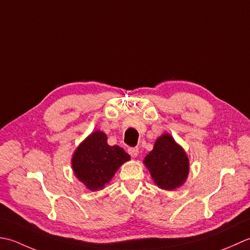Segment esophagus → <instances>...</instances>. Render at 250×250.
Here are the masks:
<instances>
[{
    "label": "esophagus",
    "mask_w": 250,
    "mask_h": 250,
    "mask_svg": "<svg viewBox=\"0 0 250 250\" xmlns=\"http://www.w3.org/2000/svg\"><path fill=\"white\" fill-rule=\"evenodd\" d=\"M128 153L130 154L131 157H137V155H138L139 153V149L138 147H128Z\"/></svg>",
    "instance_id": "1"
}]
</instances>
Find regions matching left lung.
I'll use <instances>...</instances> for the list:
<instances>
[{
    "instance_id": "left-lung-1",
    "label": "left lung",
    "mask_w": 250,
    "mask_h": 250,
    "mask_svg": "<svg viewBox=\"0 0 250 250\" xmlns=\"http://www.w3.org/2000/svg\"><path fill=\"white\" fill-rule=\"evenodd\" d=\"M144 163L155 185L167 191L181 187L190 170L185 150L169 134L157 138L153 150L145 157Z\"/></svg>"
}]
</instances>
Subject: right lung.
Here are the masks:
<instances>
[{
    "label": "right lung",
    "mask_w": 250,
    "mask_h": 250,
    "mask_svg": "<svg viewBox=\"0 0 250 250\" xmlns=\"http://www.w3.org/2000/svg\"><path fill=\"white\" fill-rule=\"evenodd\" d=\"M130 156L119 146H109L106 135L96 130L75 150L72 156L74 175L90 191L104 189L122 164Z\"/></svg>",
    "instance_id": "right-lung-1"
}]
</instances>
